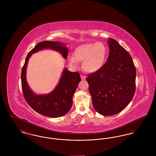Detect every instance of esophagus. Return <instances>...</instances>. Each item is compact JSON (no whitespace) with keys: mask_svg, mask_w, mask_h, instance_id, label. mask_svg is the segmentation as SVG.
<instances>
[{"mask_svg":"<svg viewBox=\"0 0 156 156\" xmlns=\"http://www.w3.org/2000/svg\"><path fill=\"white\" fill-rule=\"evenodd\" d=\"M81 80H85L86 79V76L83 75H81Z\"/></svg>","mask_w":156,"mask_h":156,"instance_id":"obj_1","label":"esophagus"}]
</instances>
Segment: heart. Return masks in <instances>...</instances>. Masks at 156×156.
I'll return each instance as SVG.
<instances>
[{
  "label": "heart",
  "instance_id": "obj_1",
  "mask_svg": "<svg viewBox=\"0 0 156 156\" xmlns=\"http://www.w3.org/2000/svg\"><path fill=\"white\" fill-rule=\"evenodd\" d=\"M107 48L102 42L87 43L77 47L73 52V57H69L68 62L73 67L78 66L77 62H82L83 69L87 73H95L105 64Z\"/></svg>",
  "mask_w": 156,
  "mask_h": 156
}]
</instances>
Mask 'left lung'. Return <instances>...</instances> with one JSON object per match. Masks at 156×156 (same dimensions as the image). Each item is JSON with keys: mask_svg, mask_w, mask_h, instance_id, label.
Here are the masks:
<instances>
[{"mask_svg": "<svg viewBox=\"0 0 156 156\" xmlns=\"http://www.w3.org/2000/svg\"><path fill=\"white\" fill-rule=\"evenodd\" d=\"M108 44L110 51L107 62L87 78L93 106L103 116L123 111L136 90V70L130 55L113 38L109 39Z\"/></svg>", "mask_w": 156, "mask_h": 156, "instance_id": "1", "label": "left lung"}]
</instances>
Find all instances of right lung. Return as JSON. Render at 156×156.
<instances>
[{"mask_svg": "<svg viewBox=\"0 0 156 156\" xmlns=\"http://www.w3.org/2000/svg\"><path fill=\"white\" fill-rule=\"evenodd\" d=\"M44 49H51L61 54L66 59L68 48L58 41H44L38 43L27 54L22 68L21 80L24 97L30 107L37 113L50 118L65 115L73 105V97L81 81L80 75L64 68L59 82L55 89L48 94L38 95L30 89L26 79V69L29 59L34 53Z\"/></svg>", "mask_w": 156, "mask_h": 156, "instance_id": "1", "label": "right lung"}]
</instances>
